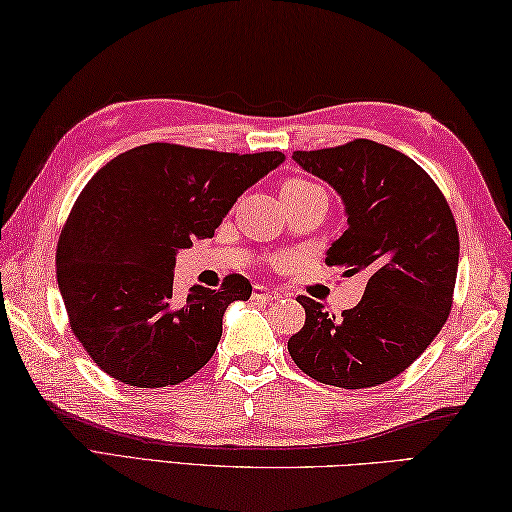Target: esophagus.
I'll use <instances>...</instances> for the list:
<instances>
[{
  "label": "esophagus",
  "instance_id": "obj_1",
  "mask_svg": "<svg viewBox=\"0 0 512 512\" xmlns=\"http://www.w3.org/2000/svg\"><path fill=\"white\" fill-rule=\"evenodd\" d=\"M280 295L282 293L275 291V288H266V286H259V284L253 288V300H257V302H273Z\"/></svg>",
  "mask_w": 512,
  "mask_h": 512
}]
</instances>
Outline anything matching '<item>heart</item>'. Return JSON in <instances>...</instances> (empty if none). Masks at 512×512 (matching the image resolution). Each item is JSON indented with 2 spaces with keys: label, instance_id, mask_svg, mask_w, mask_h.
I'll return each instance as SVG.
<instances>
[{
  "label": "heart",
  "instance_id": "b5f03b06",
  "mask_svg": "<svg viewBox=\"0 0 512 512\" xmlns=\"http://www.w3.org/2000/svg\"><path fill=\"white\" fill-rule=\"evenodd\" d=\"M311 188H318V185H313L309 181H302V179H288L282 185V194H295V192H304V190H311Z\"/></svg>",
  "mask_w": 512,
  "mask_h": 512
}]
</instances>
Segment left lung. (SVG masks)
<instances>
[{
    "mask_svg": "<svg viewBox=\"0 0 512 512\" xmlns=\"http://www.w3.org/2000/svg\"><path fill=\"white\" fill-rule=\"evenodd\" d=\"M293 161L345 206L347 230L327 250V264L367 273V286L340 318L297 297L306 320L288 338V353L318 383L383 385L421 356L450 315L459 232L448 201L423 167L367 138L293 152Z\"/></svg>",
    "mask_w": 512,
    "mask_h": 512,
    "instance_id": "1",
    "label": "left lung"
}]
</instances>
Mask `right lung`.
Returning a JSON list of instances; mask_svg holds the SVG:
<instances>
[{"instance_id":"right-lung-1","label":"right lung","mask_w":512,"mask_h":512,"mask_svg":"<svg viewBox=\"0 0 512 512\" xmlns=\"http://www.w3.org/2000/svg\"><path fill=\"white\" fill-rule=\"evenodd\" d=\"M284 159L150 143L91 176L55 268L71 329L105 374L154 389L183 383L212 358L226 309L253 286L228 275L217 291L192 284L179 300L176 253L215 235L241 194Z\"/></svg>"}]
</instances>
